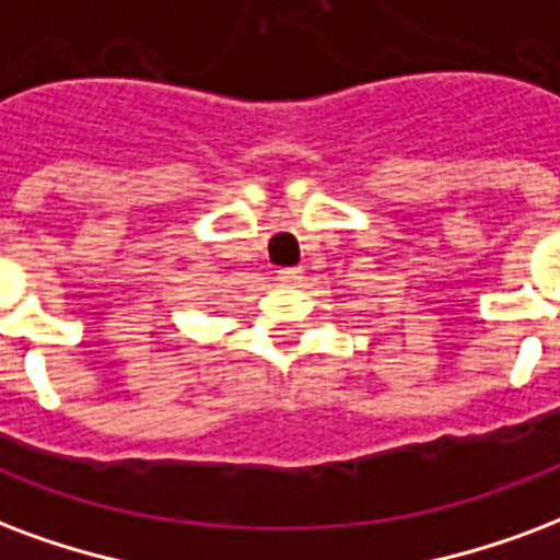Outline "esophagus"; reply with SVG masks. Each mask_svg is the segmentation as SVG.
<instances>
[{
	"mask_svg": "<svg viewBox=\"0 0 560 560\" xmlns=\"http://www.w3.org/2000/svg\"><path fill=\"white\" fill-rule=\"evenodd\" d=\"M276 279H279L281 284H296V281H302V267L279 269V276H276Z\"/></svg>",
	"mask_w": 560,
	"mask_h": 560,
	"instance_id": "esophagus-1",
	"label": "esophagus"
}]
</instances>
